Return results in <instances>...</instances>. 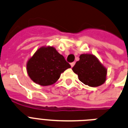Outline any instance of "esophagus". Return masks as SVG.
I'll use <instances>...</instances> for the list:
<instances>
[{"instance_id": "obj_1", "label": "esophagus", "mask_w": 128, "mask_h": 128, "mask_svg": "<svg viewBox=\"0 0 128 128\" xmlns=\"http://www.w3.org/2000/svg\"><path fill=\"white\" fill-rule=\"evenodd\" d=\"M75 62H73V63H71V67H73V66H74V65H75Z\"/></svg>"}]
</instances>
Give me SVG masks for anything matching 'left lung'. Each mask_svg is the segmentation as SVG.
Listing matches in <instances>:
<instances>
[{
  "label": "left lung",
  "instance_id": "obj_1",
  "mask_svg": "<svg viewBox=\"0 0 128 128\" xmlns=\"http://www.w3.org/2000/svg\"><path fill=\"white\" fill-rule=\"evenodd\" d=\"M72 70L85 85L95 88L106 81L108 70L93 54H82Z\"/></svg>",
  "mask_w": 128,
  "mask_h": 128
}]
</instances>
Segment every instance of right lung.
I'll list each match as a JSON object with an SVG mask.
<instances>
[{"label": "right lung", "mask_w": 128, "mask_h": 128, "mask_svg": "<svg viewBox=\"0 0 128 128\" xmlns=\"http://www.w3.org/2000/svg\"><path fill=\"white\" fill-rule=\"evenodd\" d=\"M71 65L55 47L43 46L26 63V71L32 82L42 86L53 85Z\"/></svg>", "instance_id": "1"}]
</instances>
